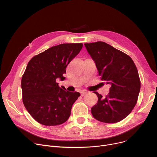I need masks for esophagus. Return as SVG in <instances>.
<instances>
[{"label": "esophagus", "mask_w": 157, "mask_h": 157, "mask_svg": "<svg viewBox=\"0 0 157 157\" xmlns=\"http://www.w3.org/2000/svg\"><path fill=\"white\" fill-rule=\"evenodd\" d=\"M86 94V91H85V90H83V91H81V96H84Z\"/></svg>", "instance_id": "obj_1"}]
</instances>
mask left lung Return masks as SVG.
<instances>
[{
  "mask_svg": "<svg viewBox=\"0 0 157 157\" xmlns=\"http://www.w3.org/2000/svg\"><path fill=\"white\" fill-rule=\"evenodd\" d=\"M85 46L101 80L111 85L105 97L94 92L98 101L92 108V114L102 122H118L128 116L137 103L141 82L136 65L128 55L102 41Z\"/></svg>",
  "mask_w": 157,
  "mask_h": 157,
  "instance_id": "obj_1",
  "label": "left lung"
}]
</instances>
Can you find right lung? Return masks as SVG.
<instances>
[{
	"mask_svg": "<svg viewBox=\"0 0 157 157\" xmlns=\"http://www.w3.org/2000/svg\"><path fill=\"white\" fill-rule=\"evenodd\" d=\"M83 47L82 43H66L53 46L29 61L21 78L22 99L27 111L44 125H60L68 120L79 92L62 89L56 79Z\"/></svg>",
	"mask_w": 157,
	"mask_h": 157,
	"instance_id": "1",
	"label": "right lung"
}]
</instances>
